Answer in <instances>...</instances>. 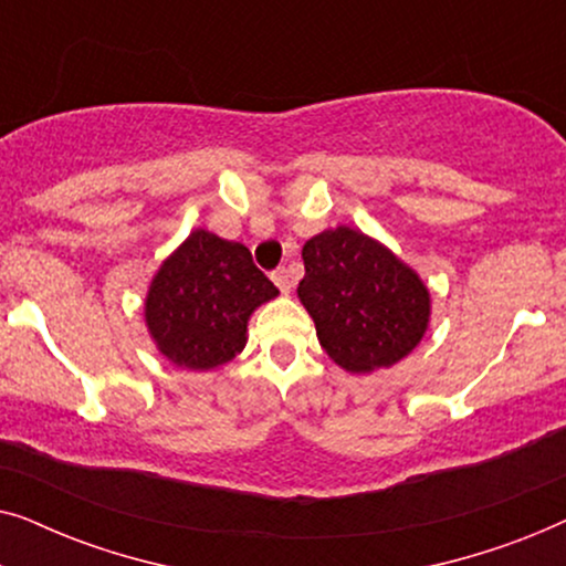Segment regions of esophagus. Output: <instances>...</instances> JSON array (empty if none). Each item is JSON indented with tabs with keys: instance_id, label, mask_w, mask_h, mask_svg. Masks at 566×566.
<instances>
[{
	"instance_id": "esophagus-1",
	"label": "esophagus",
	"mask_w": 566,
	"mask_h": 566,
	"mask_svg": "<svg viewBox=\"0 0 566 566\" xmlns=\"http://www.w3.org/2000/svg\"><path fill=\"white\" fill-rule=\"evenodd\" d=\"M273 281H275L277 289H281V293H289V291H291V285H293L291 275H289V270H285V268H277V270H275V273H273Z\"/></svg>"
}]
</instances>
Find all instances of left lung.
Instances as JSON below:
<instances>
[{
    "instance_id": "1",
    "label": "left lung",
    "mask_w": 566,
    "mask_h": 566,
    "mask_svg": "<svg viewBox=\"0 0 566 566\" xmlns=\"http://www.w3.org/2000/svg\"><path fill=\"white\" fill-rule=\"evenodd\" d=\"M301 254L298 298L337 366L370 374L415 350L430 322V293L415 270L350 227L322 231Z\"/></svg>"
}]
</instances>
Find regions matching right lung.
I'll list each match as a JSON object with an SVG mask.
<instances>
[{"label":"right lung","instance_id":"add662e5","mask_svg":"<svg viewBox=\"0 0 566 566\" xmlns=\"http://www.w3.org/2000/svg\"><path fill=\"white\" fill-rule=\"evenodd\" d=\"M275 296L244 244L198 229L154 275L146 324L175 366L208 370L244 350L247 319Z\"/></svg>","mask_w":566,"mask_h":566}]
</instances>
